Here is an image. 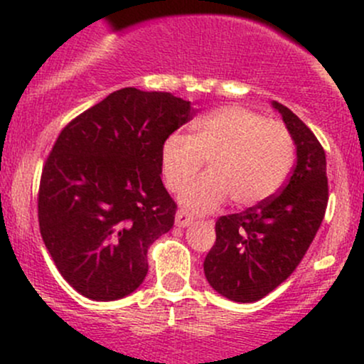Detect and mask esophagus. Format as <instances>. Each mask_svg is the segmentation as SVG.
Segmentation results:
<instances>
[{
    "label": "esophagus",
    "mask_w": 364,
    "mask_h": 364,
    "mask_svg": "<svg viewBox=\"0 0 364 364\" xmlns=\"http://www.w3.org/2000/svg\"><path fill=\"white\" fill-rule=\"evenodd\" d=\"M191 223H193V215L190 214V212L186 210H178L176 212V225L178 228H186V225H190Z\"/></svg>",
    "instance_id": "34e87169"
}]
</instances>
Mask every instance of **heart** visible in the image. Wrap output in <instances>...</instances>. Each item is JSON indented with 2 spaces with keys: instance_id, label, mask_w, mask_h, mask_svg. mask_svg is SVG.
<instances>
[{
  "instance_id": "heart-1",
  "label": "heart",
  "mask_w": 364,
  "mask_h": 364,
  "mask_svg": "<svg viewBox=\"0 0 364 364\" xmlns=\"http://www.w3.org/2000/svg\"><path fill=\"white\" fill-rule=\"evenodd\" d=\"M207 161V176L191 183L181 203L191 212H210L231 195L240 207L265 202L281 190L294 161L286 127L243 106H224L200 116L190 136L173 133L161 149L166 186L181 191Z\"/></svg>"
}]
</instances>
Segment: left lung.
Segmentation results:
<instances>
[{
  "label": "left lung",
  "mask_w": 364,
  "mask_h": 364,
  "mask_svg": "<svg viewBox=\"0 0 364 364\" xmlns=\"http://www.w3.org/2000/svg\"><path fill=\"white\" fill-rule=\"evenodd\" d=\"M296 145V166L281 193L215 223L203 262L208 284L224 298L255 303L281 286L310 248L328 202L325 150L286 106L272 102Z\"/></svg>",
  "instance_id": "obj_1"
}]
</instances>
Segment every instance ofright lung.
Masks as SVG:
<instances>
[{
    "label": "right lung",
    "instance_id": "right-lung-1",
    "mask_svg": "<svg viewBox=\"0 0 364 364\" xmlns=\"http://www.w3.org/2000/svg\"><path fill=\"white\" fill-rule=\"evenodd\" d=\"M196 111L169 92L127 87L70 121L39 186V228L54 265L94 301L132 294L149 246L174 224L161 149Z\"/></svg>",
    "mask_w": 364,
    "mask_h": 364
}]
</instances>
